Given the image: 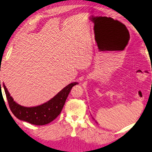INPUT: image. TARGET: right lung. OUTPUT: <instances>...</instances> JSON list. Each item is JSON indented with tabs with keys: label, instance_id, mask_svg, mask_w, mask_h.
Masks as SVG:
<instances>
[{
	"label": "right lung",
	"instance_id": "1",
	"mask_svg": "<svg viewBox=\"0 0 152 152\" xmlns=\"http://www.w3.org/2000/svg\"><path fill=\"white\" fill-rule=\"evenodd\" d=\"M76 85H78V83L73 82L69 84L49 101L33 107H25L18 104L10 96L4 84L3 87L8 105L14 115L19 120L31 124L42 126L49 124L59 116L71 88Z\"/></svg>",
	"mask_w": 152,
	"mask_h": 152
}]
</instances>
